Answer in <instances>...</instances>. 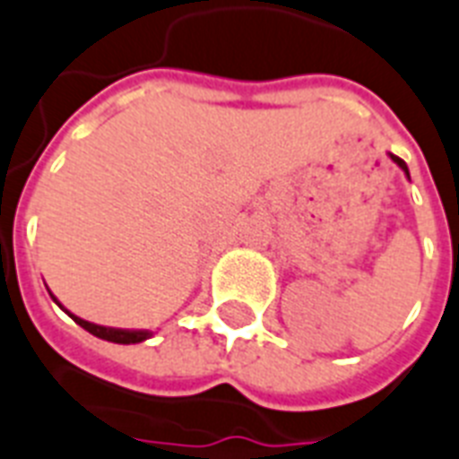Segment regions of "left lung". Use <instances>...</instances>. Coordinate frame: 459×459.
Returning a JSON list of instances; mask_svg holds the SVG:
<instances>
[{
  "mask_svg": "<svg viewBox=\"0 0 459 459\" xmlns=\"http://www.w3.org/2000/svg\"><path fill=\"white\" fill-rule=\"evenodd\" d=\"M391 159H394V160H395V163H398V166H401V168H403V170L408 172V166H405V160H403V159H398V156H391Z\"/></svg>",
  "mask_w": 459,
  "mask_h": 459,
  "instance_id": "left-lung-1",
  "label": "left lung"
}]
</instances>
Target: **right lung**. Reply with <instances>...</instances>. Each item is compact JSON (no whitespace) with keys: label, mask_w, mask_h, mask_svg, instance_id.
<instances>
[{"label":"right lung","mask_w":459,"mask_h":459,"mask_svg":"<svg viewBox=\"0 0 459 459\" xmlns=\"http://www.w3.org/2000/svg\"><path fill=\"white\" fill-rule=\"evenodd\" d=\"M73 320L78 322L80 327L87 329L90 333L99 336V339H106V341H113V343H139V341L149 339L152 333L149 332H123V329H108V327H99V325H91V322H84L75 315H71Z\"/></svg>","instance_id":"add662e5"}]
</instances>
